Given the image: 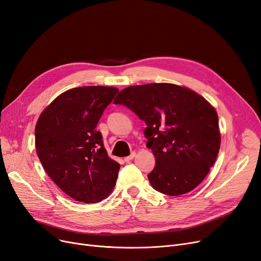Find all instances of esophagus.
<instances>
[{
    "mask_svg": "<svg viewBox=\"0 0 261 261\" xmlns=\"http://www.w3.org/2000/svg\"><path fill=\"white\" fill-rule=\"evenodd\" d=\"M135 156H136V153L133 152V153L129 155V156H127V158H125V159H124V161H125V162H129V161L134 160Z\"/></svg>",
    "mask_w": 261,
    "mask_h": 261,
    "instance_id": "obj_1",
    "label": "esophagus"
}]
</instances>
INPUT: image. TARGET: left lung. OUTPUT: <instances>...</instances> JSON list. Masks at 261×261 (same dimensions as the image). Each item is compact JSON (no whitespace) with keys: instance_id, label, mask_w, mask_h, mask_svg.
I'll return each mask as SVG.
<instances>
[{"instance_id":"obj_1","label":"left lung","mask_w":261,"mask_h":261,"mask_svg":"<svg viewBox=\"0 0 261 261\" xmlns=\"http://www.w3.org/2000/svg\"><path fill=\"white\" fill-rule=\"evenodd\" d=\"M113 102L147 125V147L156 162L148 174L154 190L179 196L203 181L221 145L218 117L209 101L184 87L149 83L122 90Z\"/></svg>"}]
</instances>
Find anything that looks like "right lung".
I'll return each instance as SVG.
<instances>
[{
    "mask_svg": "<svg viewBox=\"0 0 261 261\" xmlns=\"http://www.w3.org/2000/svg\"><path fill=\"white\" fill-rule=\"evenodd\" d=\"M118 92L100 86L70 89L52 101L36 123L35 147L41 165L77 201L99 202L116 185L120 165L108 156L95 127Z\"/></svg>",
    "mask_w": 261,
    "mask_h": 261,
    "instance_id": "add662e5",
    "label": "right lung"
}]
</instances>
